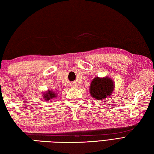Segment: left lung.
I'll use <instances>...</instances> for the list:
<instances>
[{"instance_id":"obj_1","label":"left lung","mask_w":154,"mask_h":154,"mask_svg":"<svg viewBox=\"0 0 154 154\" xmlns=\"http://www.w3.org/2000/svg\"><path fill=\"white\" fill-rule=\"evenodd\" d=\"M114 84L110 77H95L89 86V92L92 97L101 100L111 96L114 91Z\"/></svg>"}]
</instances>
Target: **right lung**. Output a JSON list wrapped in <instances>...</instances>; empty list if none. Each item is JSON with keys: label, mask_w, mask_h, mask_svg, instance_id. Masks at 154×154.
<instances>
[{"label": "right lung", "mask_w": 154, "mask_h": 154, "mask_svg": "<svg viewBox=\"0 0 154 154\" xmlns=\"http://www.w3.org/2000/svg\"><path fill=\"white\" fill-rule=\"evenodd\" d=\"M55 97H57V94L54 93V91L52 90H48L46 92H44L43 94V97L44 100H46V101H48L50 99L54 98Z\"/></svg>", "instance_id": "obj_1"}]
</instances>
